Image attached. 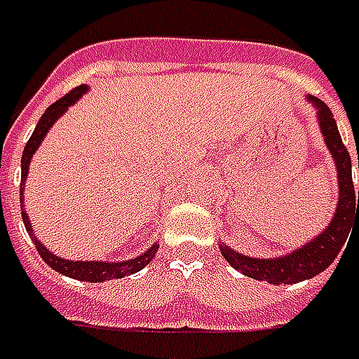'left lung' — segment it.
I'll use <instances>...</instances> for the list:
<instances>
[{
	"label": "left lung",
	"instance_id": "1",
	"mask_svg": "<svg viewBox=\"0 0 359 359\" xmlns=\"http://www.w3.org/2000/svg\"><path fill=\"white\" fill-rule=\"evenodd\" d=\"M309 100L318 108V119H320L324 141H326V145L332 153L336 170H338V187H340L338 208H336L332 222L328 224V228L318 238H314L311 243H306L304 248L292 251L285 257L255 259V257L236 253L228 245H220L222 255L226 257V262L230 263L233 269H238L243 275H248L251 279H257V281H267L273 283V285H279V283L291 285V283L311 279L314 275L323 273L338 257V253L344 250V245L348 241V236L352 238L350 231L353 233H359V190L358 200H355L350 153L342 143L340 131L336 128V121H334L332 111L328 109V106L324 102H320L318 97L311 96Z\"/></svg>",
	"mask_w": 359,
	"mask_h": 359
}]
</instances>
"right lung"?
<instances>
[{
	"label": "right lung",
	"mask_w": 359,
	"mask_h": 359,
	"mask_svg": "<svg viewBox=\"0 0 359 359\" xmlns=\"http://www.w3.org/2000/svg\"><path fill=\"white\" fill-rule=\"evenodd\" d=\"M84 92H86V86H84V84L78 88H72L67 96H62L60 100H57L55 104H50V106L46 108L45 114L41 116L39 123H36L35 131H33V135L29 137L25 149H23V157H21V190H19V192H21V196H23V184H25L27 170H29V163H31L33 153H35L36 147L43 143V139H45L46 131L50 129V126H53V123H55V121H57V119L67 111L68 106H72V104H74V102H76L78 97L82 96ZM21 202H23V198H21ZM21 216H23V222H25L27 233L31 236V240L35 241L36 251H39V255L45 259L46 265H48V267H53L55 271L67 275V277L78 279V281L102 283V281H111V279H121V277H126V275L141 271V269H143V267H145V265L155 257V253H157V250H159V245H153L151 250L145 251V253H141V255L135 257V259L119 262V263L67 262V259H60V257L55 255V253H50V251L46 250L45 245H43V243L33 236V228H31V224H29V216H27L25 210H21Z\"/></svg>",
	"instance_id": "add662e5"
}]
</instances>
